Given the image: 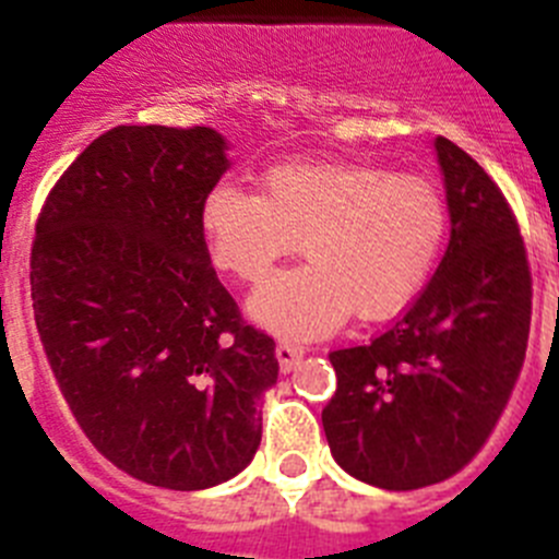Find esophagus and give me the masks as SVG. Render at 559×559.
<instances>
[{
  "label": "esophagus",
  "instance_id": "1",
  "mask_svg": "<svg viewBox=\"0 0 559 559\" xmlns=\"http://www.w3.org/2000/svg\"><path fill=\"white\" fill-rule=\"evenodd\" d=\"M305 358V347H299V344H290V341H280L276 344V360H280V369L283 372H294L299 364H302Z\"/></svg>",
  "mask_w": 559,
  "mask_h": 559
}]
</instances>
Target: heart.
<instances>
[{"label":"heart","mask_w":559,"mask_h":559,"mask_svg":"<svg viewBox=\"0 0 559 559\" xmlns=\"http://www.w3.org/2000/svg\"><path fill=\"white\" fill-rule=\"evenodd\" d=\"M212 265L254 283L302 237L305 263L251 290V322L280 338L333 333L355 313L386 319L426 288L448 237V206L423 176L358 162H288L260 195L221 181L201 201Z\"/></svg>","instance_id":"1"}]
</instances>
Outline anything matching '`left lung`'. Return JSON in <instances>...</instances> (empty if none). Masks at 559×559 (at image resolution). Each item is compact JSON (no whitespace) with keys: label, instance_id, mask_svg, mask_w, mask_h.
Wrapping results in <instances>:
<instances>
[{"label":"left lung","instance_id":"obj_1","mask_svg":"<svg viewBox=\"0 0 559 559\" xmlns=\"http://www.w3.org/2000/svg\"><path fill=\"white\" fill-rule=\"evenodd\" d=\"M451 240L437 274L364 347L335 349L330 453L383 490L456 476L498 426L526 358L532 276L510 204L459 145L433 140Z\"/></svg>","mask_w":559,"mask_h":559}]
</instances>
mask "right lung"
Listing matches in <instances>:
<instances>
[{
    "instance_id": "obj_1",
    "label": "right lung",
    "mask_w": 559,
    "mask_h": 559,
    "mask_svg": "<svg viewBox=\"0 0 559 559\" xmlns=\"http://www.w3.org/2000/svg\"><path fill=\"white\" fill-rule=\"evenodd\" d=\"M226 151L204 126L111 128L52 187L29 254L69 412L108 462L165 490L246 471L280 374L274 338L240 322L201 235Z\"/></svg>"
}]
</instances>
